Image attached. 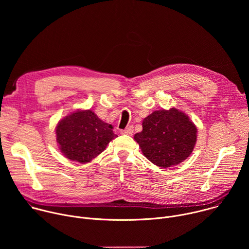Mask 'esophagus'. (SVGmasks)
I'll return each instance as SVG.
<instances>
[{
	"label": "esophagus",
	"mask_w": 249,
	"mask_h": 249,
	"mask_svg": "<svg viewBox=\"0 0 249 249\" xmlns=\"http://www.w3.org/2000/svg\"><path fill=\"white\" fill-rule=\"evenodd\" d=\"M133 132H134L133 126H128L127 128H125L124 130L121 131V134H123V135H132Z\"/></svg>",
	"instance_id": "34e87169"
}]
</instances>
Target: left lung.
Instances as JSON below:
<instances>
[{
  "instance_id": "1",
  "label": "left lung",
  "mask_w": 249,
  "mask_h": 249,
  "mask_svg": "<svg viewBox=\"0 0 249 249\" xmlns=\"http://www.w3.org/2000/svg\"><path fill=\"white\" fill-rule=\"evenodd\" d=\"M144 156L160 167H169L186 160L197 141V128L176 108L154 111L143 120V131L135 134Z\"/></svg>"
}]
</instances>
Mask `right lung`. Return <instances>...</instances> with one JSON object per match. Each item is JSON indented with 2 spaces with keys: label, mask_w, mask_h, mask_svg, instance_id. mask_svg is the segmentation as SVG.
Instances as JSON below:
<instances>
[{
  "label": "right lung",
  "mask_w": 249,
  "mask_h": 249,
  "mask_svg": "<svg viewBox=\"0 0 249 249\" xmlns=\"http://www.w3.org/2000/svg\"><path fill=\"white\" fill-rule=\"evenodd\" d=\"M112 128L91 110H78L58 123L57 143L67 159L86 163L102 153L117 137Z\"/></svg>",
  "instance_id": "1"
}]
</instances>
